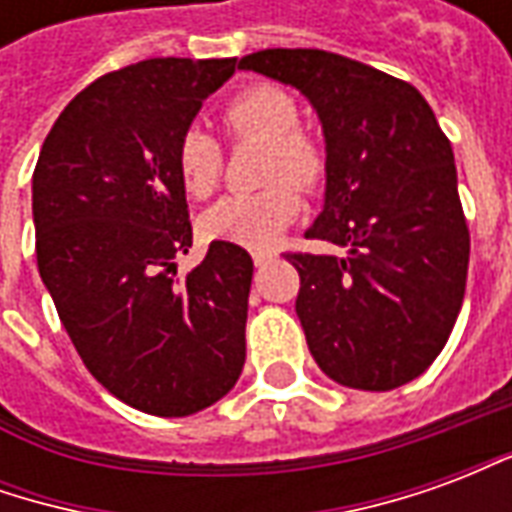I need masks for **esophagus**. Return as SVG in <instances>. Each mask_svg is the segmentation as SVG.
I'll use <instances>...</instances> for the list:
<instances>
[{"label":"esophagus","mask_w":512,"mask_h":512,"mask_svg":"<svg viewBox=\"0 0 512 512\" xmlns=\"http://www.w3.org/2000/svg\"><path fill=\"white\" fill-rule=\"evenodd\" d=\"M271 257H274L271 252H255V255H252V260H255V266L260 268V266H266Z\"/></svg>","instance_id":"esophagus-1"}]
</instances>
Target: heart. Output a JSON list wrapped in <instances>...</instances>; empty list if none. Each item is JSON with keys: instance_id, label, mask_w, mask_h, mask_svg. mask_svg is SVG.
Masks as SVG:
<instances>
[{"instance_id": "b5f03b06", "label": "heart", "mask_w": 512, "mask_h": 512, "mask_svg": "<svg viewBox=\"0 0 512 512\" xmlns=\"http://www.w3.org/2000/svg\"><path fill=\"white\" fill-rule=\"evenodd\" d=\"M222 120L230 139L266 142L263 180L268 186L222 197L202 213L200 230L211 241L268 249L301 213V191L295 184L315 191L326 180V147L299 126V104L279 84H252L235 93L224 104ZM175 172L189 197H211L224 172L219 139L200 126L186 128L175 142Z\"/></svg>"}]
</instances>
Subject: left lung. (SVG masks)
<instances>
[{
	"label": "left lung",
	"instance_id": "obj_1",
	"mask_svg": "<svg viewBox=\"0 0 512 512\" xmlns=\"http://www.w3.org/2000/svg\"><path fill=\"white\" fill-rule=\"evenodd\" d=\"M238 68L293 84L323 123L326 205L307 238L348 255H285L312 359L351 389L414 381L447 343L469 271L450 139L417 87L365 62L266 49Z\"/></svg>",
	"mask_w": 512,
	"mask_h": 512
}]
</instances>
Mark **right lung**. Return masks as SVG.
Segmentation results:
<instances>
[{"label":"right lung","mask_w":512,"mask_h":512,"mask_svg":"<svg viewBox=\"0 0 512 512\" xmlns=\"http://www.w3.org/2000/svg\"><path fill=\"white\" fill-rule=\"evenodd\" d=\"M230 60L156 57L95 79L62 109L32 175L35 252L84 367L131 408L189 417L235 386L246 359L252 257L191 246L175 142Z\"/></svg>","instance_id":"right-lung-1"}]
</instances>
